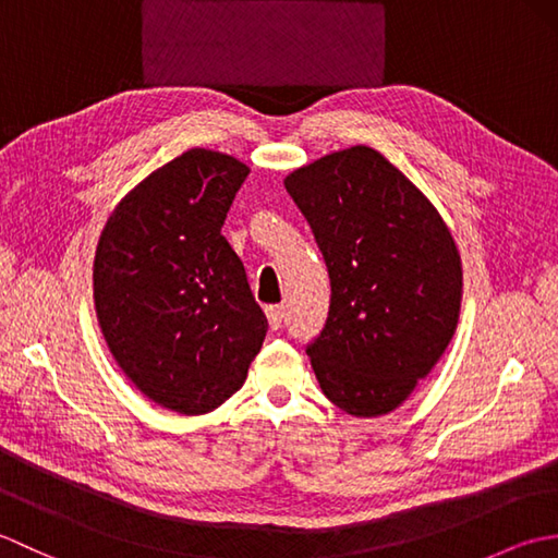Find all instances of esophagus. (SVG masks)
<instances>
[{
	"instance_id": "34e87169",
	"label": "esophagus",
	"mask_w": 558,
	"mask_h": 558,
	"mask_svg": "<svg viewBox=\"0 0 558 558\" xmlns=\"http://www.w3.org/2000/svg\"><path fill=\"white\" fill-rule=\"evenodd\" d=\"M266 316H268L270 328L278 330L282 326V322H286V306H282V304H270V306H266Z\"/></svg>"
}]
</instances>
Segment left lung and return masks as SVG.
Masks as SVG:
<instances>
[{"label":"left lung","instance_id":"1","mask_svg":"<svg viewBox=\"0 0 558 558\" xmlns=\"http://www.w3.org/2000/svg\"><path fill=\"white\" fill-rule=\"evenodd\" d=\"M286 189L322 248L330 306L310 345L326 398L352 417L408 400L456 333L462 268L446 222L366 146L294 170Z\"/></svg>","mask_w":558,"mask_h":558}]
</instances>
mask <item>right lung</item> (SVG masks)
I'll return each mask as SVG.
<instances>
[{
	"label": "right lung",
	"instance_id": "right-lung-1",
	"mask_svg": "<svg viewBox=\"0 0 558 558\" xmlns=\"http://www.w3.org/2000/svg\"><path fill=\"white\" fill-rule=\"evenodd\" d=\"M248 168L192 148L114 208L93 264L108 348L162 408L204 414L242 388L268 318L244 264L220 234Z\"/></svg>",
	"mask_w": 558,
	"mask_h": 558
}]
</instances>
